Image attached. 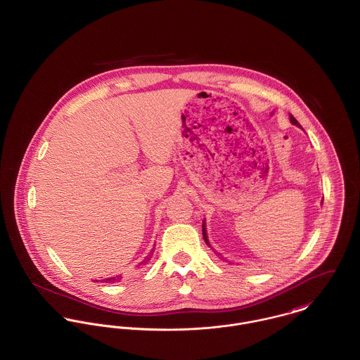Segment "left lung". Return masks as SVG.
<instances>
[{
  "label": "left lung",
  "mask_w": 360,
  "mask_h": 360,
  "mask_svg": "<svg viewBox=\"0 0 360 360\" xmlns=\"http://www.w3.org/2000/svg\"><path fill=\"white\" fill-rule=\"evenodd\" d=\"M289 118H290V122H292L293 125L298 127V128H301V125L297 122V120H295V117H293L292 114L289 115ZM202 233H203V239H205V242H206V243L210 246V242H209V239H207V231H206V221H205V220L202 221ZM210 248H212V246H210ZM212 249H213V248H212ZM214 252H216V250H214ZM216 255H217V256H220L223 260H226V259H224V257H223L220 253H217V252H216Z\"/></svg>",
  "instance_id": "obj_1"
}]
</instances>
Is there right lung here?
<instances>
[{"label": "right lung", "mask_w": 360, "mask_h": 360, "mask_svg": "<svg viewBox=\"0 0 360 360\" xmlns=\"http://www.w3.org/2000/svg\"><path fill=\"white\" fill-rule=\"evenodd\" d=\"M155 249V248H154ZM154 249L151 250V253L143 260V262H140L139 265H137V268H143L146 264H148V262L151 260V257H153V255H154ZM103 282H107V283H115V282H120L121 281V276H111V278H105V279H101ZM98 282V281H96Z\"/></svg>", "instance_id": "1"}]
</instances>
